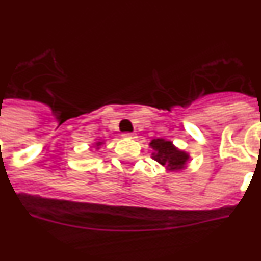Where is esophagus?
Segmentation results:
<instances>
[{"mask_svg":"<svg viewBox=\"0 0 261 261\" xmlns=\"http://www.w3.org/2000/svg\"><path fill=\"white\" fill-rule=\"evenodd\" d=\"M124 138H135L134 134H131V133H124L123 134Z\"/></svg>","mask_w":261,"mask_h":261,"instance_id":"34e87169","label":"esophagus"}]
</instances>
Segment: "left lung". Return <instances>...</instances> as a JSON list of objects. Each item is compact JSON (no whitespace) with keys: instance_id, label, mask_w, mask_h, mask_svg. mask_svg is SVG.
Wrapping results in <instances>:
<instances>
[{"instance_id":"obj_1","label":"left lung","mask_w":261,"mask_h":261,"mask_svg":"<svg viewBox=\"0 0 261 261\" xmlns=\"http://www.w3.org/2000/svg\"><path fill=\"white\" fill-rule=\"evenodd\" d=\"M150 147L154 150L151 158L166 168V171L178 172L187 167L188 161L191 159L190 154L185 150H180L172 143L163 138L152 139L150 142Z\"/></svg>"}]
</instances>
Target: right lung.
Here are the masks:
<instances>
[{
  "label": "right lung",
  "instance_id": "1",
  "mask_svg": "<svg viewBox=\"0 0 261 261\" xmlns=\"http://www.w3.org/2000/svg\"><path fill=\"white\" fill-rule=\"evenodd\" d=\"M103 144H105V141H97V142H94L91 148H94V150H99L100 146H103Z\"/></svg>",
  "mask_w": 261,
  "mask_h": 261
}]
</instances>
